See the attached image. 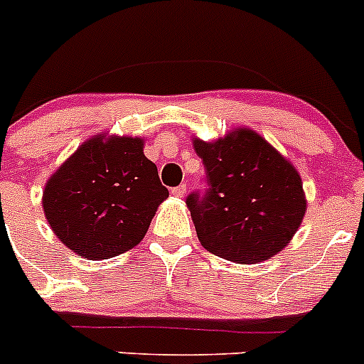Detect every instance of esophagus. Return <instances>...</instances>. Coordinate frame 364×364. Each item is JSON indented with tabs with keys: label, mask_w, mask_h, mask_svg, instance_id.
I'll use <instances>...</instances> for the list:
<instances>
[{
	"label": "esophagus",
	"mask_w": 364,
	"mask_h": 364,
	"mask_svg": "<svg viewBox=\"0 0 364 364\" xmlns=\"http://www.w3.org/2000/svg\"><path fill=\"white\" fill-rule=\"evenodd\" d=\"M171 193H172V196H174V197H185V193H186V185L176 186V188L171 190Z\"/></svg>",
	"instance_id": "1"
}]
</instances>
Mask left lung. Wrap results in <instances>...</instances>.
<instances>
[{
	"label": "left lung",
	"instance_id": "8db88e82",
	"mask_svg": "<svg viewBox=\"0 0 364 364\" xmlns=\"http://www.w3.org/2000/svg\"><path fill=\"white\" fill-rule=\"evenodd\" d=\"M208 192L186 199L197 237L208 252L237 264L271 259L291 243L306 213L297 168L252 128L216 141L193 137Z\"/></svg>",
	"mask_w": 364,
	"mask_h": 364
}]
</instances>
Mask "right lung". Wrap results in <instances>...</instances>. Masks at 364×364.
<instances>
[{
  "mask_svg": "<svg viewBox=\"0 0 364 364\" xmlns=\"http://www.w3.org/2000/svg\"><path fill=\"white\" fill-rule=\"evenodd\" d=\"M167 197L144 139L100 132L47 179L42 208L65 247L102 260L137 247Z\"/></svg>",
  "mask_w": 364,
  "mask_h": 364,
  "instance_id": "obj_1",
  "label": "right lung"
}]
</instances>
